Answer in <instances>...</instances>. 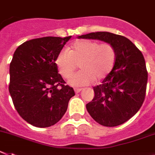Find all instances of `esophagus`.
I'll use <instances>...</instances> for the list:
<instances>
[{
	"label": "esophagus",
	"instance_id": "obj_1",
	"mask_svg": "<svg viewBox=\"0 0 155 155\" xmlns=\"http://www.w3.org/2000/svg\"><path fill=\"white\" fill-rule=\"evenodd\" d=\"M82 91V89H80V88H75V94H78V93H80V91Z\"/></svg>",
	"mask_w": 155,
	"mask_h": 155
}]
</instances>
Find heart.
<instances>
[{
	"instance_id": "heart-1",
	"label": "heart",
	"mask_w": 155,
	"mask_h": 155,
	"mask_svg": "<svg viewBox=\"0 0 155 155\" xmlns=\"http://www.w3.org/2000/svg\"><path fill=\"white\" fill-rule=\"evenodd\" d=\"M117 61V52L110 43L94 40H78L69 50L58 53L55 63L60 75L68 79L80 65L81 71L68 80L72 87H79L99 83L111 73Z\"/></svg>"
}]
</instances>
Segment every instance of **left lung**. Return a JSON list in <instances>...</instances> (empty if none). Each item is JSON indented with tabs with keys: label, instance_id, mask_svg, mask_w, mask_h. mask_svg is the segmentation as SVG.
Masks as SVG:
<instances>
[{
	"label": "left lung",
	"instance_id": "obj_1",
	"mask_svg": "<svg viewBox=\"0 0 155 155\" xmlns=\"http://www.w3.org/2000/svg\"><path fill=\"white\" fill-rule=\"evenodd\" d=\"M77 38L100 40L115 48L114 69L102 84L94 87V96L86 108L102 125L124 124L139 111L145 98L147 71L143 56L128 38L110 32H92Z\"/></svg>",
	"mask_w": 155,
	"mask_h": 155
}]
</instances>
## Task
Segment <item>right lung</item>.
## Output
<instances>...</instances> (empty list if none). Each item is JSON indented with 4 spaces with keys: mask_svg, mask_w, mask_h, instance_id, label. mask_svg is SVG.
Segmentation results:
<instances>
[{
    "mask_svg": "<svg viewBox=\"0 0 155 155\" xmlns=\"http://www.w3.org/2000/svg\"><path fill=\"white\" fill-rule=\"evenodd\" d=\"M71 36L44 37L23 42L12 57L9 93L18 114L31 125L47 128L67 111L73 88L64 85L55 60Z\"/></svg>",
    "mask_w": 155,
    "mask_h": 155,
    "instance_id": "1",
    "label": "right lung"
}]
</instances>
